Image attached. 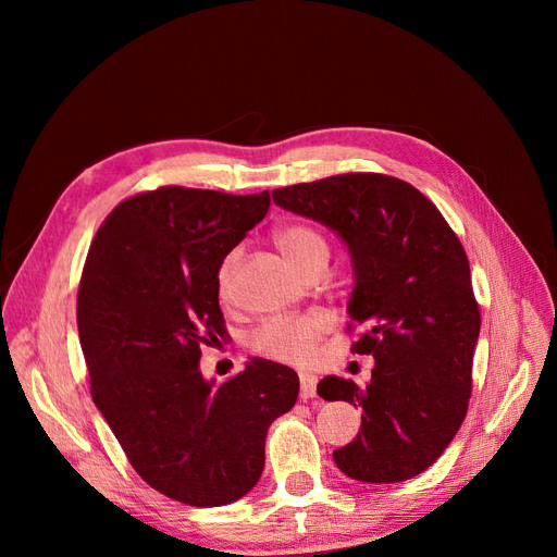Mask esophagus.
<instances>
[{"mask_svg": "<svg viewBox=\"0 0 557 557\" xmlns=\"http://www.w3.org/2000/svg\"><path fill=\"white\" fill-rule=\"evenodd\" d=\"M315 383L318 379L313 374H299V397L301 399L315 397Z\"/></svg>", "mask_w": 557, "mask_h": 557, "instance_id": "34e87169", "label": "esophagus"}]
</instances>
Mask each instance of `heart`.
<instances>
[{"mask_svg":"<svg viewBox=\"0 0 557 557\" xmlns=\"http://www.w3.org/2000/svg\"><path fill=\"white\" fill-rule=\"evenodd\" d=\"M274 244L283 252L299 274L309 276L313 269L327 267L330 248L323 234L309 225H283L274 232ZM242 262V248L230 250L218 264L215 283L218 293L230 297L234 290V278ZM330 320L323 313H305V315H281L269 318L250 334V348L258 356L285 362V364H305L313 358L320 339L327 334Z\"/></svg>","mask_w":557,"mask_h":557,"instance_id":"heart-1","label":"heart"}]
</instances>
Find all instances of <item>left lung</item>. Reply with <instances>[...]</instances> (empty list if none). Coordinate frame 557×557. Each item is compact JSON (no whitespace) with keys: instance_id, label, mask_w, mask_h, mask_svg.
I'll return each mask as SVG.
<instances>
[{"instance_id":"1","label":"left lung","mask_w":557,"mask_h":557,"mask_svg":"<svg viewBox=\"0 0 557 557\" xmlns=\"http://www.w3.org/2000/svg\"><path fill=\"white\" fill-rule=\"evenodd\" d=\"M285 211L334 230L356 285L352 352L374 356L367 385L325 376L318 395L362 409L356 440L334 462L364 483L418 476L446 450L467 416L481 313L467 252L432 201L385 174H339L272 193Z\"/></svg>"}]
</instances>
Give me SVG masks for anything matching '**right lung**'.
<instances>
[{
	"label": "right lung",
	"instance_id": "1",
	"mask_svg": "<svg viewBox=\"0 0 557 557\" xmlns=\"http://www.w3.org/2000/svg\"><path fill=\"white\" fill-rule=\"evenodd\" d=\"M269 193L164 188L99 225L76 320L90 395L134 471L190 507H223L258 483L267 430L299 393L295 369L252 358L215 385L201 348L227 339L218 264L269 211Z\"/></svg>",
	"mask_w": 557,
	"mask_h": 557
}]
</instances>
